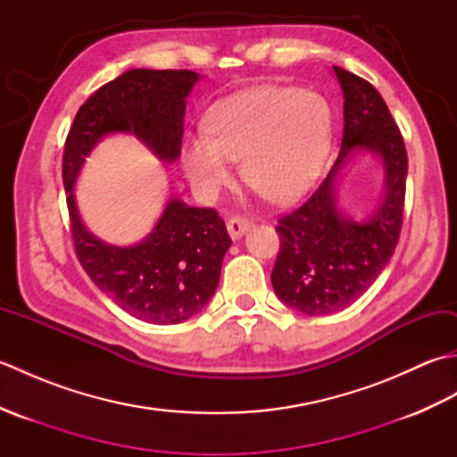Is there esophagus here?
I'll return each instance as SVG.
<instances>
[{
    "label": "esophagus",
    "instance_id": "obj_1",
    "mask_svg": "<svg viewBox=\"0 0 457 457\" xmlns=\"http://www.w3.org/2000/svg\"><path fill=\"white\" fill-rule=\"evenodd\" d=\"M251 226H253V221L247 218H231L228 221V234L231 236V239H239L245 231L251 229Z\"/></svg>",
    "mask_w": 457,
    "mask_h": 457
}]
</instances>
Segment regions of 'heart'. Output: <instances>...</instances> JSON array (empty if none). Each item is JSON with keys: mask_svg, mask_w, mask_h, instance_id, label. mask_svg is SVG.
I'll list each match as a JSON object with an SVG mask.
<instances>
[{"mask_svg": "<svg viewBox=\"0 0 457 457\" xmlns=\"http://www.w3.org/2000/svg\"><path fill=\"white\" fill-rule=\"evenodd\" d=\"M210 131L184 143V170L198 194L213 198L244 177L273 202H288L310 188L332 141V112L322 96L283 86H259L231 96L212 115Z\"/></svg>", "mask_w": 457, "mask_h": 457, "instance_id": "heart-1", "label": "heart"}]
</instances>
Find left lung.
I'll return each mask as SVG.
<instances>
[{
	"instance_id": "8db88e82",
	"label": "left lung",
	"mask_w": 457,
	"mask_h": 457,
	"mask_svg": "<svg viewBox=\"0 0 457 457\" xmlns=\"http://www.w3.org/2000/svg\"><path fill=\"white\" fill-rule=\"evenodd\" d=\"M344 92L342 149L326 180L303 206L278 220L280 249L270 273L280 303L306 316L353 304L389 263L401 236L409 159L393 115L371 84L334 66ZM373 154L384 167L378 206L361 220L338 208L337 188L349 162Z\"/></svg>"
}]
</instances>
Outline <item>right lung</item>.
<instances>
[{
  "instance_id": "1",
  "label": "right lung",
  "mask_w": 457,
  "mask_h": 457,
  "mask_svg": "<svg viewBox=\"0 0 457 457\" xmlns=\"http://www.w3.org/2000/svg\"><path fill=\"white\" fill-rule=\"evenodd\" d=\"M200 80L192 71L133 68L82 104L64 145L62 180L74 249L105 296L149 324H180L206 306L231 245L226 223L212 208L169 198L154 228L133 245H112L84 226L74 187L86 157L104 137L131 133L162 162L180 157L187 98Z\"/></svg>"
}]
</instances>
